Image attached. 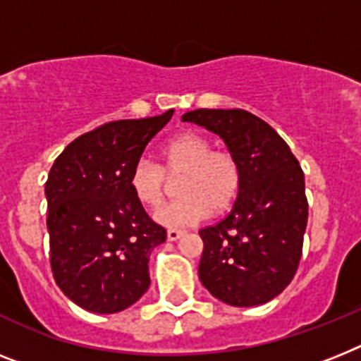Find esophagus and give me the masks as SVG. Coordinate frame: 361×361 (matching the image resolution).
<instances>
[{
    "mask_svg": "<svg viewBox=\"0 0 361 361\" xmlns=\"http://www.w3.org/2000/svg\"><path fill=\"white\" fill-rule=\"evenodd\" d=\"M181 235H183V231H180V229H169V231H166V238H169L171 242L178 240Z\"/></svg>",
    "mask_w": 361,
    "mask_h": 361,
    "instance_id": "esophagus-1",
    "label": "esophagus"
}]
</instances>
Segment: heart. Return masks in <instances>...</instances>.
Returning <instances> with one entry per match:
<instances>
[{
	"instance_id": "1",
	"label": "heart",
	"mask_w": 361,
	"mask_h": 361,
	"mask_svg": "<svg viewBox=\"0 0 361 361\" xmlns=\"http://www.w3.org/2000/svg\"><path fill=\"white\" fill-rule=\"evenodd\" d=\"M163 166L141 157L132 169L130 185L143 205L156 209L171 189V178H180L183 196L163 205L156 218L165 226L183 227L222 213L235 202L240 189V165L226 148H213L207 135L185 130L163 147Z\"/></svg>"
}]
</instances>
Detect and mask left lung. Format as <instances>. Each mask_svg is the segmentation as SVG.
<instances>
[{
  "label": "left lung",
  "instance_id": "1",
  "mask_svg": "<svg viewBox=\"0 0 361 361\" xmlns=\"http://www.w3.org/2000/svg\"><path fill=\"white\" fill-rule=\"evenodd\" d=\"M218 134L240 165V189L226 218L200 229V281L231 307H257L283 292L298 271L308 202L298 157L268 123L246 110L187 111Z\"/></svg>",
  "mask_w": 361,
  "mask_h": 361
}]
</instances>
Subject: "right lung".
Wrapping results in <instances>:
<instances>
[{"label":"right lung","instance_id":"right-lung-1","mask_svg":"<svg viewBox=\"0 0 361 361\" xmlns=\"http://www.w3.org/2000/svg\"><path fill=\"white\" fill-rule=\"evenodd\" d=\"M174 110L110 121L54 159L45 181L53 277L75 305L114 314L150 286L148 259L166 238L135 198L130 174Z\"/></svg>","mask_w":361,"mask_h":361}]
</instances>
